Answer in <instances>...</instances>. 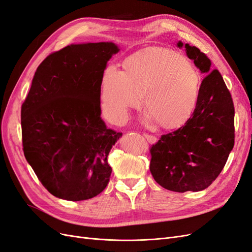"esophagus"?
Instances as JSON below:
<instances>
[{
  "instance_id": "1",
  "label": "esophagus",
  "mask_w": 252,
  "mask_h": 252,
  "mask_svg": "<svg viewBox=\"0 0 252 252\" xmlns=\"http://www.w3.org/2000/svg\"><path fill=\"white\" fill-rule=\"evenodd\" d=\"M143 135L145 136V139H146L149 143H156L157 142V138L155 135H152L150 133H143Z\"/></svg>"
}]
</instances>
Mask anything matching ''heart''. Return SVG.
<instances>
[{
  "instance_id": "1",
  "label": "heart",
  "mask_w": 252,
  "mask_h": 252,
  "mask_svg": "<svg viewBox=\"0 0 252 252\" xmlns=\"http://www.w3.org/2000/svg\"><path fill=\"white\" fill-rule=\"evenodd\" d=\"M200 94V75L180 53L149 48L128 58L125 71L106 68L102 79V106L112 123L125 122L143 96L148 118L172 128L191 117Z\"/></svg>"
}]
</instances>
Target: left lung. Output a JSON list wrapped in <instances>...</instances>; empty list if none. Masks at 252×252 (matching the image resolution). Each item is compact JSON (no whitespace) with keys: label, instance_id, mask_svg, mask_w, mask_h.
<instances>
[{"label":"left lung","instance_id":"obj_1","mask_svg":"<svg viewBox=\"0 0 252 252\" xmlns=\"http://www.w3.org/2000/svg\"><path fill=\"white\" fill-rule=\"evenodd\" d=\"M182 47L183 43L179 42ZM186 53L206 74L196 107L186 123L150 147V172L158 184L177 192L200 191L212 184L234 145V106L218 69L199 48L185 44Z\"/></svg>","mask_w":252,"mask_h":252}]
</instances>
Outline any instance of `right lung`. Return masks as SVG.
I'll return each mask as SVG.
<instances>
[{"label":"right lung","instance_id":"obj_1","mask_svg":"<svg viewBox=\"0 0 252 252\" xmlns=\"http://www.w3.org/2000/svg\"><path fill=\"white\" fill-rule=\"evenodd\" d=\"M113 43L70 45L37 67L22 104L23 151L48 191L68 201L101 193L109 151L122 135L101 118V85Z\"/></svg>","mask_w":252,"mask_h":252}]
</instances>
